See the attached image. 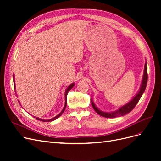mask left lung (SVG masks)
I'll list each match as a JSON object with an SVG mask.
<instances>
[{"label": "left lung", "mask_w": 161, "mask_h": 161, "mask_svg": "<svg viewBox=\"0 0 161 161\" xmlns=\"http://www.w3.org/2000/svg\"><path fill=\"white\" fill-rule=\"evenodd\" d=\"M147 64V63L145 62L142 80V83H141V85L140 87V89L137 93H136V95L128 102V103H127L125 105H124L123 106H121V108H119L118 110H116V111H111V112H105V111H103L100 110L98 108H97L91 99L92 107L93 108L94 110L97 112V113L99 115L104 117V118H109L123 116L125 114L130 113V112L134 108V107L136 105V104L138 103V102L139 101L140 99L141 98V97H142V94L144 93V92L146 89V87H147V81H148Z\"/></svg>", "instance_id": "left-lung-1"}]
</instances>
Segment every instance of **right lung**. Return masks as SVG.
<instances>
[{
	"label": "right lung",
	"mask_w": 161,
	"mask_h": 161,
	"mask_svg": "<svg viewBox=\"0 0 161 161\" xmlns=\"http://www.w3.org/2000/svg\"><path fill=\"white\" fill-rule=\"evenodd\" d=\"M13 82H14V89H15V82H14V74H13ZM75 86V83H72V84H70L69 86H68V88L66 89V91H65V104H64V108H63V109L62 110V111L60 112V113L58 114V115H57L56 117H54V118H52V119H41V118H36V117H35V116H33V118H36V119H37V120H40V121H43V122H47V121H54V120H56V119H58V118H59V117L64 113V110H65V109H66V104H67V102H66V99H67V95H68V92H69V91H70L72 88H73V86ZM16 91V90H15Z\"/></svg>",
	"instance_id": "obj_1"
}]
</instances>
